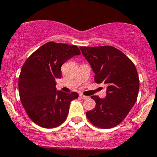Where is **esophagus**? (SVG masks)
Masks as SVG:
<instances>
[{
  "label": "esophagus",
  "mask_w": 157,
  "mask_h": 157,
  "mask_svg": "<svg viewBox=\"0 0 157 157\" xmlns=\"http://www.w3.org/2000/svg\"><path fill=\"white\" fill-rule=\"evenodd\" d=\"M80 97L81 98V99H88V97H87V96H85V95H83V94H80Z\"/></svg>",
  "instance_id": "1"
}]
</instances>
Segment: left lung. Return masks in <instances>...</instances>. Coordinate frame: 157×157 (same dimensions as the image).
<instances>
[{
  "label": "left lung",
  "mask_w": 157,
  "mask_h": 157,
  "mask_svg": "<svg viewBox=\"0 0 157 157\" xmlns=\"http://www.w3.org/2000/svg\"><path fill=\"white\" fill-rule=\"evenodd\" d=\"M80 49L95 73V82L107 88L105 99L91 97L96 107L86 113L87 118L97 127H114L124 120L137 101L140 80L135 64L112 46Z\"/></svg>",
  "instance_id": "obj_1"
}]
</instances>
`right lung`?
<instances>
[{
    "label": "right lung",
    "instance_id": "add662e5",
    "mask_svg": "<svg viewBox=\"0 0 157 157\" xmlns=\"http://www.w3.org/2000/svg\"><path fill=\"white\" fill-rule=\"evenodd\" d=\"M79 48L53 41L46 43L25 60L19 77V94L28 116L44 128L57 127L67 118L69 105L78 94L56 90V80L61 77V66Z\"/></svg>",
    "mask_w": 157,
    "mask_h": 157
}]
</instances>
